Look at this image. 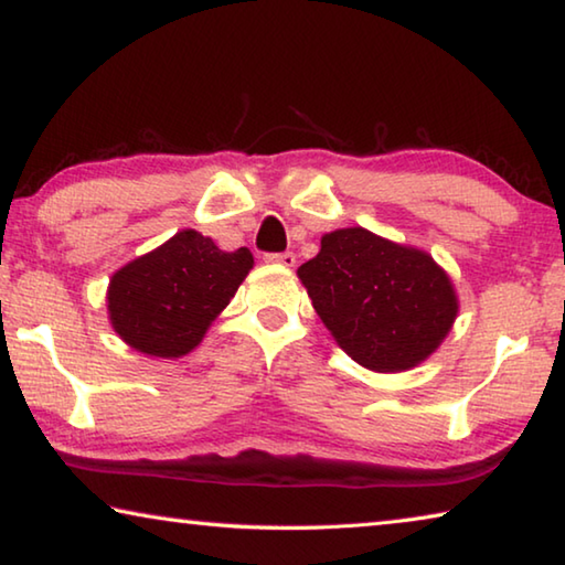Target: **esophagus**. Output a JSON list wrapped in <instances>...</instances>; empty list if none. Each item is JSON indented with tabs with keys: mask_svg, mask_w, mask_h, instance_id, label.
I'll return each mask as SVG.
<instances>
[{
	"mask_svg": "<svg viewBox=\"0 0 565 565\" xmlns=\"http://www.w3.org/2000/svg\"><path fill=\"white\" fill-rule=\"evenodd\" d=\"M264 259L269 262V264H279V266H286V269H291V266L296 264V254H294V252H284V254H266Z\"/></svg>",
	"mask_w": 565,
	"mask_h": 565,
	"instance_id": "esophagus-1",
	"label": "esophagus"
}]
</instances>
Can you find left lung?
I'll return each mask as SVG.
<instances>
[{
	"instance_id": "obj_1",
	"label": "left lung",
	"mask_w": 565,
	"mask_h": 565,
	"mask_svg": "<svg viewBox=\"0 0 565 565\" xmlns=\"http://www.w3.org/2000/svg\"><path fill=\"white\" fill-rule=\"evenodd\" d=\"M296 274L339 347L379 374L426 361L458 317L456 286L431 254L363 226L323 234Z\"/></svg>"
}]
</instances>
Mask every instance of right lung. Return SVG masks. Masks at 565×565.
Instances as JSON below:
<instances>
[{"mask_svg":"<svg viewBox=\"0 0 565 565\" xmlns=\"http://www.w3.org/2000/svg\"><path fill=\"white\" fill-rule=\"evenodd\" d=\"M252 269L254 256L246 246L224 252L209 236L181 228L111 274V329L145 356H186L202 343Z\"/></svg>","mask_w":565,"mask_h":565,"instance_id":"add662e5","label":"right lung"}]
</instances>
